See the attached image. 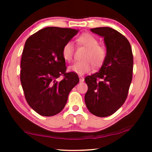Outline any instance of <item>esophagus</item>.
Masks as SVG:
<instances>
[{"label":"esophagus","instance_id":"obj_1","mask_svg":"<svg viewBox=\"0 0 152 152\" xmlns=\"http://www.w3.org/2000/svg\"><path fill=\"white\" fill-rule=\"evenodd\" d=\"M79 78H80V81L81 82H84V77H82V75H80V76H79Z\"/></svg>","mask_w":152,"mask_h":152}]
</instances>
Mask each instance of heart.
Segmentation results:
<instances>
[{"label": "heart", "mask_w": 152, "mask_h": 152, "mask_svg": "<svg viewBox=\"0 0 152 152\" xmlns=\"http://www.w3.org/2000/svg\"><path fill=\"white\" fill-rule=\"evenodd\" d=\"M78 44L85 47L86 50L83 55L82 61H77L69 66V70L79 75L88 73L95 67H99L107 57V50L103 45L98 44V40L92 34L84 33L77 39ZM62 57L65 61L70 62L74 54L73 45L67 42L62 48Z\"/></svg>", "instance_id": "1"}]
</instances>
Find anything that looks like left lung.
<instances>
[{"mask_svg": "<svg viewBox=\"0 0 152 152\" xmlns=\"http://www.w3.org/2000/svg\"><path fill=\"white\" fill-rule=\"evenodd\" d=\"M104 37L107 57L100 70L84 79L88 91L84 99L87 109L98 117H107L125 102L132 81V50L127 39L109 27L91 29Z\"/></svg>", "mask_w": 152, "mask_h": 152, "instance_id": "left-lung-1", "label": "left lung"}]
</instances>
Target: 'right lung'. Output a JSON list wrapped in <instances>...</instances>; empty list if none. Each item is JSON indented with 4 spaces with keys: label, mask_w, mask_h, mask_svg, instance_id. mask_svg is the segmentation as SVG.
I'll return each mask as SVG.
<instances>
[{
    "label": "right lung",
    "mask_w": 152,
    "mask_h": 152,
    "mask_svg": "<svg viewBox=\"0 0 152 152\" xmlns=\"http://www.w3.org/2000/svg\"><path fill=\"white\" fill-rule=\"evenodd\" d=\"M78 30L48 27L27 39L20 61V79L29 106L43 116H53L65 107L70 91L80 79L66 72L62 48ZM63 76L64 79H57Z\"/></svg>",
    "instance_id": "1"
}]
</instances>
